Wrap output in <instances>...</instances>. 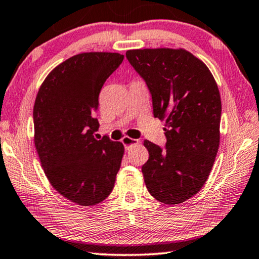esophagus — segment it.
<instances>
[{
  "label": "esophagus",
  "mask_w": 259,
  "mask_h": 259,
  "mask_svg": "<svg viewBox=\"0 0 259 259\" xmlns=\"http://www.w3.org/2000/svg\"><path fill=\"white\" fill-rule=\"evenodd\" d=\"M121 143L124 144V147L126 149H130L132 146H137V144H139V141L137 139H132L130 137H124L121 139Z\"/></svg>",
  "instance_id": "esophagus-1"
}]
</instances>
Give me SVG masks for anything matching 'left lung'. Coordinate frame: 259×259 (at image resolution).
I'll return each instance as SVG.
<instances>
[{"mask_svg": "<svg viewBox=\"0 0 259 259\" xmlns=\"http://www.w3.org/2000/svg\"><path fill=\"white\" fill-rule=\"evenodd\" d=\"M126 58L146 80L153 116L165 120V149L146 140L142 166L148 191L178 205L206 183L220 147L222 102L214 76L184 49L128 50Z\"/></svg>", "mask_w": 259, "mask_h": 259, "instance_id": "obj_1", "label": "left lung"}]
</instances>
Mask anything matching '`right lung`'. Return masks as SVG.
I'll use <instances>...</instances> for the list:
<instances>
[{"instance_id":"obj_1","label":"right lung","mask_w":259,"mask_h":259,"mask_svg":"<svg viewBox=\"0 0 259 259\" xmlns=\"http://www.w3.org/2000/svg\"><path fill=\"white\" fill-rule=\"evenodd\" d=\"M124 60L111 52L67 59L47 76L34 104V143L52 187L68 200L93 206L111 193L124 156L121 142L94 138L104 81Z\"/></svg>"}]
</instances>
